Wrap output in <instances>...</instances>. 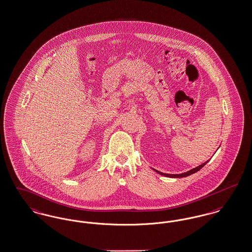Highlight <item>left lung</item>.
<instances>
[{"label": "left lung", "mask_w": 252, "mask_h": 252, "mask_svg": "<svg viewBox=\"0 0 252 252\" xmlns=\"http://www.w3.org/2000/svg\"><path fill=\"white\" fill-rule=\"evenodd\" d=\"M209 160H207L206 162H204L202 163L201 165H199V166H197V167L193 168L192 170H190V171H188V172H185V173H182V174H179V175H174V174H164V173H161V172H159V171H158V170H155L157 173H158V174H160V175H162V176H164V177H168V178H184V177H188V176H190V175H192L193 173H195V172H197V171H199L201 168L203 167L204 165L208 162Z\"/></svg>", "instance_id": "obj_1"}]
</instances>
